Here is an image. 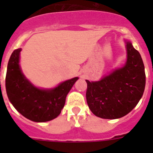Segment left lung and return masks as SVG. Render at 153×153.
<instances>
[{
	"mask_svg": "<svg viewBox=\"0 0 153 153\" xmlns=\"http://www.w3.org/2000/svg\"><path fill=\"white\" fill-rule=\"evenodd\" d=\"M125 66L97 82L87 83L86 101L93 114L102 119L121 118L137 105L145 90V67L139 51L126 41Z\"/></svg>",
	"mask_w": 153,
	"mask_h": 153,
	"instance_id": "1",
	"label": "left lung"
}]
</instances>
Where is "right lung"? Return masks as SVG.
Segmentation results:
<instances>
[{"label":"right lung","mask_w":153,"mask_h":153,"mask_svg":"<svg viewBox=\"0 0 153 153\" xmlns=\"http://www.w3.org/2000/svg\"><path fill=\"white\" fill-rule=\"evenodd\" d=\"M21 49L12 53L6 74V90L14 108L33 122H47L57 117L66 97L78 77L65 81L52 90H40L30 83L21 72L19 56Z\"/></svg>","instance_id":"1"}]
</instances>
